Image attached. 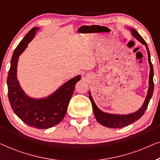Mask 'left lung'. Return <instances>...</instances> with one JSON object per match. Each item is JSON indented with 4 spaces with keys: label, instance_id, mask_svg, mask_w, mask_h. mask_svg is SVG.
<instances>
[{
    "label": "left lung",
    "instance_id": "1",
    "mask_svg": "<svg viewBox=\"0 0 160 160\" xmlns=\"http://www.w3.org/2000/svg\"><path fill=\"white\" fill-rule=\"evenodd\" d=\"M130 30L132 36L135 37L139 42H141L142 44H143L146 47V49L147 50L148 53V64L150 66V73H149V78H148V92L146 95V99L144 100L143 105L138 110L135 112L128 113V114H117V113H109L103 111L98 108V107L96 106L95 101H94L92 97L91 92H89V98L91 100L92 106L94 115L97 119V121L101 124V125L106 127V128H122L124 127L128 126L130 124H132L133 122H136L143 115L146 108H147L148 105L149 103L151 98L152 97L153 92H154V82H153V77H154V69H153V65L151 62V55L149 53V49H148L147 43L144 39L142 38L137 30H135L134 28H128Z\"/></svg>",
    "mask_w": 160,
    "mask_h": 160
}]
</instances>
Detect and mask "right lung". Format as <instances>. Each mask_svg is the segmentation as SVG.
<instances>
[{"label": "right lung", "instance_id": "add662e5", "mask_svg": "<svg viewBox=\"0 0 160 160\" xmlns=\"http://www.w3.org/2000/svg\"><path fill=\"white\" fill-rule=\"evenodd\" d=\"M39 28H32L13 53L7 77L8 97L13 111L23 122L35 128L48 129L60 123L64 118L75 85L81 79V76L71 78L45 98H33L24 92L17 79L19 57L34 38Z\"/></svg>", "mask_w": 160, "mask_h": 160}]
</instances>
